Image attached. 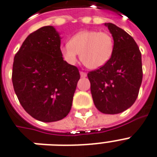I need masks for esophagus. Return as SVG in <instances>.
<instances>
[{"instance_id": "esophagus-1", "label": "esophagus", "mask_w": 157, "mask_h": 157, "mask_svg": "<svg viewBox=\"0 0 157 157\" xmlns=\"http://www.w3.org/2000/svg\"><path fill=\"white\" fill-rule=\"evenodd\" d=\"M80 75H81V77L82 78H85L86 77V73L83 72V71H80Z\"/></svg>"}]
</instances>
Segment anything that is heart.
<instances>
[{
	"mask_svg": "<svg viewBox=\"0 0 157 157\" xmlns=\"http://www.w3.org/2000/svg\"><path fill=\"white\" fill-rule=\"evenodd\" d=\"M115 48L111 34L97 30H83L70 39L60 48L63 59L71 65L78 61L80 53L81 61L86 68L97 70L109 61Z\"/></svg>",
	"mask_w": 157,
	"mask_h": 157,
	"instance_id": "heart-1",
	"label": "heart"
}]
</instances>
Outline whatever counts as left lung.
I'll list each match as a JSON object with an SVG mask.
<instances>
[{
	"label": "left lung",
	"instance_id": "1",
	"mask_svg": "<svg viewBox=\"0 0 157 157\" xmlns=\"http://www.w3.org/2000/svg\"><path fill=\"white\" fill-rule=\"evenodd\" d=\"M115 43L112 57L101 68L87 74L96 109L103 113L117 114L137 99L143 79L141 52L135 40L113 23H105Z\"/></svg>",
	"mask_w": 157,
	"mask_h": 157
}]
</instances>
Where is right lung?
I'll use <instances>...</instances> for the list:
<instances>
[{
    "label": "right lung",
    "instance_id": "add662e5",
    "mask_svg": "<svg viewBox=\"0 0 157 157\" xmlns=\"http://www.w3.org/2000/svg\"><path fill=\"white\" fill-rule=\"evenodd\" d=\"M61 37L52 26L27 36L13 64L12 82L25 111L44 122L57 121L71 111L80 78L76 66L64 61Z\"/></svg>",
    "mask_w": 157,
    "mask_h": 157
}]
</instances>
